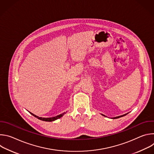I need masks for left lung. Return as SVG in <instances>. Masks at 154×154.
<instances>
[{
	"instance_id": "1",
	"label": "left lung",
	"mask_w": 154,
	"mask_h": 154,
	"mask_svg": "<svg viewBox=\"0 0 154 154\" xmlns=\"http://www.w3.org/2000/svg\"><path fill=\"white\" fill-rule=\"evenodd\" d=\"M128 113H126V114H125V115H121V116H117V117H115V118H112V119H117V118H121V117H122V116H125L126 115H127ZM102 116H105L104 115H103V114H101Z\"/></svg>"
}]
</instances>
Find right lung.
I'll return each instance as SVG.
<instances>
[{
	"label": "right lung",
	"instance_id": "obj_1",
	"mask_svg": "<svg viewBox=\"0 0 154 154\" xmlns=\"http://www.w3.org/2000/svg\"><path fill=\"white\" fill-rule=\"evenodd\" d=\"M30 113L31 115H32L33 116L37 118L38 119H40V120H41V121H47V122H52V121H55V120H57V119H58L61 118L66 113H65V112H64V113H63L62 114H60V115H57V116H56L52 117V118H42V117H39V116H36V115L33 114V113H31V112H30Z\"/></svg>",
	"mask_w": 154,
	"mask_h": 154
}]
</instances>
